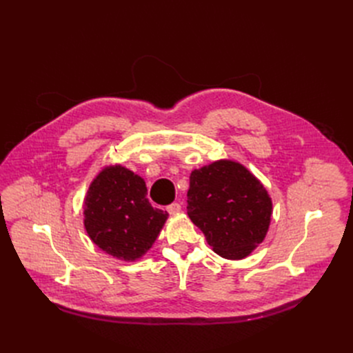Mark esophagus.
<instances>
[{"mask_svg":"<svg viewBox=\"0 0 353 353\" xmlns=\"http://www.w3.org/2000/svg\"><path fill=\"white\" fill-rule=\"evenodd\" d=\"M166 211L170 212V214H178V212L181 211V204H178V203H172L171 205H168V207H166Z\"/></svg>","mask_w":353,"mask_h":353,"instance_id":"1","label":"esophagus"}]
</instances>
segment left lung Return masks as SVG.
<instances>
[{"label":"left lung","instance_id":"left-lung-1","mask_svg":"<svg viewBox=\"0 0 353 353\" xmlns=\"http://www.w3.org/2000/svg\"><path fill=\"white\" fill-rule=\"evenodd\" d=\"M187 196L191 221L218 256L241 260L264 240L272 198L241 163L221 159L194 170Z\"/></svg>","mask_w":353,"mask_h":353}]
</instances>
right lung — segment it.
<instances>
[{"label": "right lung", "instance_id": "right-lung-1", "mask_svg": "<svg viewBox=\"0 0 353 353\" xmlns=\"http://www.w3.org/2000/svg\"><path fill=\"white\" fill-rule=\"evenodd\" d=\"M145 181L121 165L106 166L90 183L85 198V228L108 254L135 261L152 247L168 212L146 198Z\"/></svg>", "mask_w": 353, "mask_h": 353}]
</instances>
